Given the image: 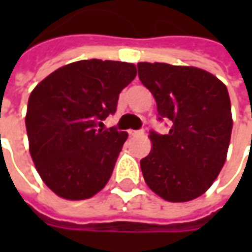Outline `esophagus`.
Here are the masks:
<instances>
[{
	"mask_svg": "<svg viewBox=\"0 0 252 252\" xmlns=\"http://www.w3.org/2000/svg\"><path fill=\"white\" fill-rule=\"evenodd\" d=\"M128 133H129L131 136H142L143 133H144V131H143V129H137V131H135V129H129Z\"/></svg>",
	"mask_w": 252,
	"mask_h": 252,
	"instance_id": "obj_1",
	"label": "esophagus"
}]
</instances>
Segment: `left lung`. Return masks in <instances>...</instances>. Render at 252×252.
<instances>
[{
  "label": "left lung",
  "mask_w": 252,
  "mask_h": 252,
  "mask_svg": "<svg viewBox=\"0 0 252 252\" xmlns=\"http://www.w3.org/2000/svg\"><path fill=\"white\" fill-rule=\"evenodd\" d=\"M139 78L153 93L167 135L150 131L151 153L140 160L148 188L170 202L204 194L221 171L232 132L227 86L197 67L137 63Z\"/></svg>",
  "instance_id": "left-lung-1"
}]
</instances>
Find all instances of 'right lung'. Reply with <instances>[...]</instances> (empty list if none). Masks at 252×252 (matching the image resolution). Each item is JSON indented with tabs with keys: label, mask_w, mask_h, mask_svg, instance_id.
<instances>
[{
	"label": "right lung",
	"mask_w": 252,
	"mask_h": 252,
	"mask_svg": "<svg viewBox=\"0 0 252 252\" xmlns=\"http://www.w3.org/2000/svg\"><path fill=\"white\" fill-rule=\"evenodd\" d=\"M135 77L132 63L90 59L58 68L33 89L25 116L30 153L55 194L86 200L108 184L128 133L98 126Z\"/></svg>",
	"instance_id": "1"
}]
</instances>
